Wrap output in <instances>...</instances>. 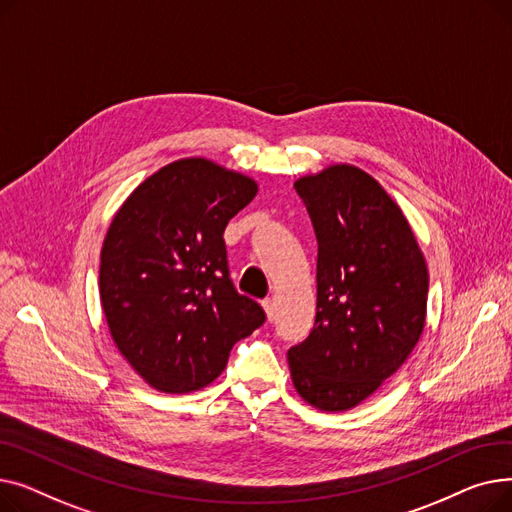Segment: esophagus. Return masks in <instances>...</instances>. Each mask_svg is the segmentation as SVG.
<instances>
[{
	"instance_id": "34e87169",
	"label": "esophagus",
	"mask_w": 512,
	"mask_h": 512,
	"mask_svg": "<svg viewBox=\"0 0 512 512\" xmlns=\"http://www.w3.org/2000/svg\"><path fill=\"white\" fill-rule=\"evenodd\" d=\"M263 309H265L267 319L274 321V317H276V301H274V299H265V301H263Z\"/></svg>"
}]
</instances>
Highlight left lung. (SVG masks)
I'll list each match as a JSON object with an SVG mask.
<instances>
[{"mask_svg": "<svg viewBox=\"0 0 512 512\" xmlns=\"http://www.w3.org/2000/svg\"><path fill=\"white\" fill-rule=\"evenodd\" d=\"M317 236V313L288 351L311 407L348 411L394 375L419 342L429 274L402 209L367 172L334 164L294 182Z\"/></svg>", "mask_w": 512, "mask_h": 512, "instance_id": "8db88e82", "label": "left lung"}]
</instances>
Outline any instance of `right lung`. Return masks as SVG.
Instances as JSON below:
<instances>
[{"mask_svg":"<svg viewBox=\"0 0 512 512\" xmlns=\"http://www.w3.org/2000/svg\"><path fill=\"white\" fill-rule=\"evenodd\" d=\"M257 182L205 157L145 178L107 228L99 294L120 355L155 390L195 392L226 369L232 346L265 313L238 294L224 230Z\"/></svg>","mask_w":512,"mask_h":512,"instance_id":"obj_1","label":"right lung"}]
</instances>
